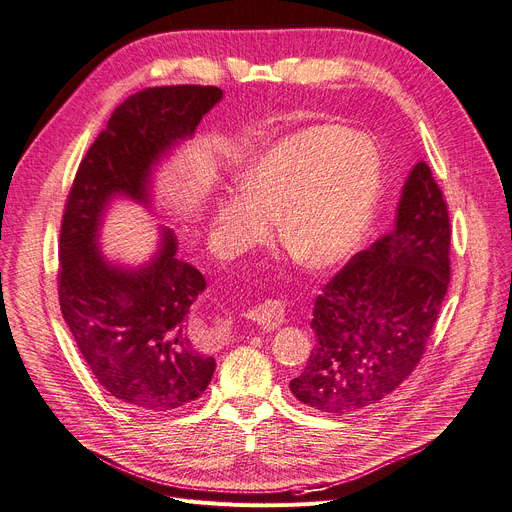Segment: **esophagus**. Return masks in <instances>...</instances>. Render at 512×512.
<instances>
[{
    "instance_id": "esophagus-1",
    "label": "esophagus",
    "mask_w": 512,
    "mask_h": 512,
    "mask_svg": "<svg viewBox=\"0 0 512 512\" xmlns=\"http://www.w3.org/2000/svg\"><path fill=\"white\" fill-rule=\"evenodd\" d=\"M244 316L264 330H275L285 320V304L277 302V299H266V302L250 308Z\"/></svg>"
}]
</instances>
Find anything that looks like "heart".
Listing matches in <instances>:
<instances>
[{"mask_svg": "<svg viewBox=\"0 0 512 512\" xmlns=\"http://www.w3.org/2000/svg\"><path fill=\"white\" fill-rule=\"evenodd\" d=\"M380 155L359 134L310 126L270 144L246 169L242 188L213 208L227 248L246 250L275 217L279 246L312 273L347 260L368 235L380 198Z\"/></svg>", "mask_w": 512, "mask_h": 512, "instance_id": "heart-1", "label": "heart"}]
</instances>
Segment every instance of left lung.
<instances>
[{"instance_id": "left-lung-1", "label": "left lung", "mask_w": 512, "mask_h": 512, "mask_svg": "<svg viewBox=\"0 0 512 512\" xmlns=\"http://www.w3.org/2000/svg\"><path fill=\"white\" fill-rule=\"evenodd\" d=\"M448 210L430 167L409 171L395 229L359 252L314 304V349L289 382L330 415L378 403L413 372L450 283Z\"/></svg>"}]
</instances>
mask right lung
I'll use <instances>...</instances> for the list:
<instances>
[{"instance_id": "add662e5", "label": "right lung", "mask_w": 512, "mask_h": 512, "mask_svg": "<svg viewBox=\"0 0 512 512\" xmlns=\"http://www.w3.org/2000/svg\"><path fill=\"white\" fill-rule=\"evenodd\" d=\"M223 99L217 86H157L119 105L78 167L59 237V306L86 364L111 397L150 413L196 401L217 362L190 322L206 289L161 225L142 264L109 260L99 242L115 200L155 208V173ZM157 215V213H155Z\"/></svg>"}]
</instances>
